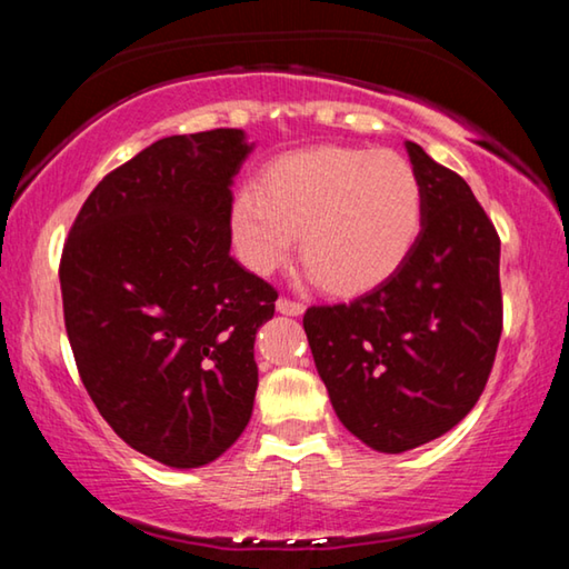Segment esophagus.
Segmentation results:
<instances>
[{"mask_svg": "<svg viewBox=\"0 0 569 569\" xmlns=\"http://www.w3.org/2000/svg\"><path fill=\"white\" fill-rule=\"evenodd\" d=\"M276 311H278V313H286V316H301V313L306 311V306L298 303V301H291V298L281 296V298H278V301H276Z\"/></svg>", "mask_w": 569, "mask_h": 569, "instance_id": "obj_1", "label": "esophagus"}]
</instances>
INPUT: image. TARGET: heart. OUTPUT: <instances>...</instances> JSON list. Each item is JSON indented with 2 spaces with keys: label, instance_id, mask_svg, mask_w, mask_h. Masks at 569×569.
<instances>
[{
  "label": "heart",
  "instance_id": "b5f03b06",
  "mask_svg": "<svg viewBox=\"0 0 569 569\" xmlns=\"http://www.w3.org/2000/svg\"><path fill=\"white\" fill-rule=\"evenodd\" d=\"M417 170L397 152L313 148L266 168L258 190L230 206V240L246 268L268 276L301 233L308 271L331 293L381 286L407 261L421 230Z\"/></svg>",
  "mask_w": 569,
  "mask_h": 569
}]
</instances>
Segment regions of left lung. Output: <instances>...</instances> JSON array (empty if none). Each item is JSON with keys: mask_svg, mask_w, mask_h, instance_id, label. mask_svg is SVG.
<instances>
[{"mask_svg": "<svg viewBox=\"0 0 569 569\" xmlns=\"http://www.w3.org/2000/svg\"><path fill=\"white\" fill-rule=\"evenodd\" d=\"M423 196L417 243L389 281L311 306L303 329L341 419L366 447L401 455L467 417L502 336L499 236L457 172L407 142Z\"/></svg>", "mask_w": 569, "mask_h": 569, "instance_id": "left-lung-1", "label": "left lung"}]
</instances>
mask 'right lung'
<instances>
[{
	"label": "right lung",
	"instance_id": "1",
	"mask_svg": "<svg viewBox=\"0 0 569 569\" xmlns=\"http://www.w3.org/2000/svg\"><path fill=\"white\" fill-rule=\"evenodd\" d=\"M250 150L236 128L152 142L100 180L62 250L84 389L124 445L176 469L210 465L253 413L256 331L278 293L230 256Z\"/></svg>",
	"mask_w": 569,
	"mask_h": 569
}]
</instances>
